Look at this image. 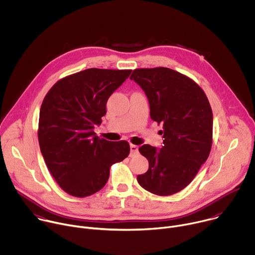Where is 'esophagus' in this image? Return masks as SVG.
Returning <instances> with one entry per match:
<instances>
[{
    "mask_svg": "<svg viewBox=\"0 0 255 255\" xmlns=\"http://www.w3.org/2000/svg\"><path fill=\"white\" fill-rule=\"evenodd\" d=\"M130 150H131V155H134L135 153L138 152V146L134 144H130Z\"/></svg>",
    "mask_w": 255,
    "mask_h": 255,
    "instance_id": "34e87169",
    "label": "esophagus"
}]
</instances>
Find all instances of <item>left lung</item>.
<instances>
[{
    "label": "left lung",
    "instance_id": "left-lung-1",
    "mask_svg": "<svg viewBox=\"0 0 255 255\" xmlns=\"http://www.w3.org/2000/svg\"><path fill=\"white\" fill-rule=\"evenodd\" d=\"M146 95L150 117L163 125L160 149L144 144L139 152L149 162L138 184L158 196L184 190L207 160L213 136V113L201 87L167 68H137L130 77Z\"/></svg>",
    "mask_w": 255,
    "mask_h": 255
}]
</instances>
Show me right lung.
Masks as SVG:
<instances>
[{
  "label": "right lung",
  "mask_w": 255,
  "mask_h": 255,
  "mask_svg": "<svg viewBox=\"0 0 255 255\" xmlns=\"http://www.w3.org/2000/svg\"><path fill=\"white\" fill-rule=\"evenodd\" d=\"M131 69L88 68L59 80L46 94L38 141L48 170L70 196L85 198L104 188L110 167L130 152L127 141L100 139L94 132L110 96Z\"/></svg>",
  "instance_id": "add662e5"
}]
</instances>
